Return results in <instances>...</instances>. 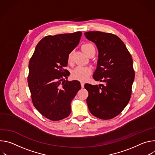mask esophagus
I'll list each match as a JSON object with an SVG mask.
<instances>
[{"instance_id": "obj_1", "label": "esophagus", "mask_w": 155, "mask_h": 155, "mask_svg": "<svg viewBox=\"0 0 155 155\" xmlns=\"http://www.w3.org/2000/svg\"><path fill=\"white\" fill-rule=\"evenodd\" d=\"M84 82L81 81V87H82V88H83V87H84Z\"/></svg>"}]
</instances>
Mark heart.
<instances>
[{
	"instance_id": "1",
	"label": "heart",
	"mask_w": 155,
	"mask_h": 155,
	"mask_svg": "<svg viewBox=\"0 0 155 155\" xmlns=\"http://www.w3.org/2000/svg\"><path fill=\"white\" fill-rule=\"evenodd\" d=\"M94 46L92 44L90 43H85L82 46L81 48L84 53L87 54L88 51ZM68 62L69 64H71L72 62V53L71 52L68 54ZM92 69L90 67H81V66H78V67L74 69L72 72L71 76L73 79L79 80L81 81H85L87 80L88 77L90 75L91 73Z\"/></svg>"
}]
</instances>
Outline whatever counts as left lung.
Here are the masks:
<instances>
[{
    "instance_id": "left-lung-1",
    "label": "left lung",
    "mask_w": 155,
    "mask_h": 155,
    "mask_svg": "<svg viewBox=\"0 0 155 155\" xmlns=\"http://www.w3.org/2000/svg\"><path fill=\"white\" fill-rule=\"evenodd\" d=\"M84 35L97 47L99 59L93 78L103 83L84 84L89 93L87 107L94 117L112 119L123 111L131 96L135 77L132 56L116 35L99 31L87 32Z\"/></svg>"
}]
</instances>
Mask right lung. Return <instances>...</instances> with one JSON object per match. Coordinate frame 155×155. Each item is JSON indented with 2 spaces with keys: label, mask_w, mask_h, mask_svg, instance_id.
Returning <instances> with one entry per match:
<instances>
[{
  "label": "right lung",
  "mask_w": 155,
  "mask_h": 155,
  "mask_svg": "<svg viewBox=\"0 0 155 155\" xmlns=\"http://www.w3.org/2000/svg\"><path fill=\"white\" fill-rule=\"evenodd\" d=\"M81 34L78 31L47 35L38 42L30 59L28 81L33 105L51 121L70 115L71 101L81 89L77 80H62L70 74L64 68L68 65V54L78 45Z\"/></svg>",
  "instance_id": "1"
}]
</instances>
